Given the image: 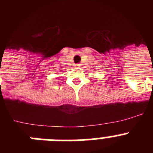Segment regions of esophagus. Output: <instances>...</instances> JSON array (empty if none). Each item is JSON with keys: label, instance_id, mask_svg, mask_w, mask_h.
<instances>
[{"label": "esophagus", "instance_id": "obj_1", "mask_svg": "<svg viewBox=\"0 0 153 153\" xmlns=\"http://www.w3.org/2000/svg\"><path fill=\"white\" fill-rule=\"evenodd\" d=\"M76 67H79L80 64H79V63H76Z\"/></svg>", "mask_w": 153, "mask_h": 153}]
</instances>
